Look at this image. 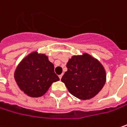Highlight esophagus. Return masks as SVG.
I'll return each mask as SVG.
<instances>
[{
	"label": "esophagus",
	"mask_w": 127,
	"mask_h": 127,
	"mask_svg": "<svg viewBox=\"0 0 127 127\" xmlns=\"http://www.w3.org/2000/svg\"><path fill=\"white\" fill-rule=\"evenodd\" d=\"M62 77H63V74H61V75H59V78H60V79H61V78H62Z\"/></svg>",
	"instance_id": "esophagus-1"
}]
</instances>
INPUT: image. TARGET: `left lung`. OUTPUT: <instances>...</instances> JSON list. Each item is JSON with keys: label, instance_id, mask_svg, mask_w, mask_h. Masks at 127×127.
Wrapping results in <instances>:
<instances>
[{"label": "left lung", "instance_id": "8db88e82", "mask_svg": "<svg viewBox=\"0 0 127 127\" xmlns=\"http://www.w3.org/2000/svg\"><path fill=\"white\" fill-rule=\"evenodd\" d=\"M66 66L67 70L61 81L75 97L83 100L94 97L105 84L106 73L103 66L87 53L73 56Z\"/></svg>", "mask_w": 127, "mask_h": 127}]
</instances>
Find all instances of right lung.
<instances>
[{
    "mask_svg": "<svg viewBox=\"0 0 127 127\" xmlns=\"http://www.w3.org/2000/svg\"><path fill=\"white\" fill-rule=\"evenodd\" d=\"M14 78L19 89L31 97L43 96L52 83L60 80L48 57L37 52L30 53L20 62Z\"/></svg>",
    "mask_w": 127,
    "mask_h": 127,
    "instance_id": "1",
    "label": "right lung"
}]
</instances>
